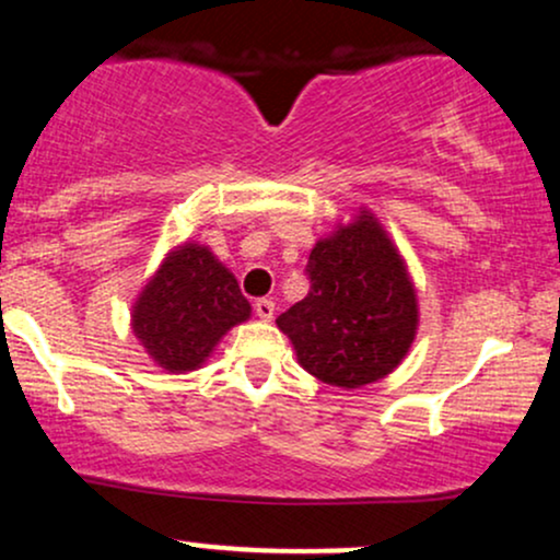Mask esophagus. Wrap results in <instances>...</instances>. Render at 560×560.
<instances>
[{"mask_svg": "<svg viewBox=\"0 0 560 560\" xmlns=\"http://www.w3.org/2000/svg\"><path fill=\"white\" fill-rule=\"evenodd\" d=\"M273 311H276V302L273 300H268V298L255 300V313H258L260 320H271L273 318Z\"/></svg>", "mask_w": 560, "mask_h": 560, "instance_id": "obj_1", "label": "esophagus"}]
</instances>
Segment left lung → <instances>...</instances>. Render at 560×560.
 Masks as SVG:
<instances>
[{
  "mask_svg": "<svg viewBox=\"0 0 560 560\" xmlns=\"http://www.w3.org/2000/svg\"><path fill=\"white\" fill-rule=\"evenodd\" d=\"M307 276V298L276 318L302 369L342 389L389 376L419 331V294L378 218L358 208L320 236Z\"/></svg>",
  "mask_w": 560,
  "mask_h": 560,
  "instance_id": "obj_1",
  "label": "left lung"
}]
</instances>
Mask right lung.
Segmentation results:
<instances>
[{"instance_id":"obj_1","label":"right lung","mask_w":560,"mask_h":560,"mask_svg":"<svg viewBox=\"0 0 560 560\" xmlns=\"http://www.w3.org/2000/svg\"><path fill=\"white\" fill-rule=\"evenodd\" d=\"M253 316L234 273L208 244L184 242L165 255L131 305V329L168 374L202 369L213 350Z\"/></svg>"}]
</instances>
